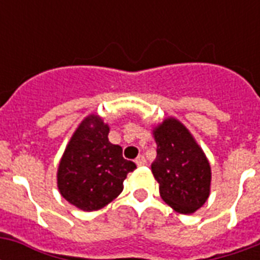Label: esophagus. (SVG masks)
Wrapping results in <instances>:
<instances>
[{"mask_svg": "<svg viewBox=\"0 0 260 260\" xmlns=\"http://www.w3.org/2000/svg\"><path fill=\"white\" fill-rule=\"evenodd\" d=\"M135 162H136V165H138V166H144V165L147 163V160H146V158L143 156V155H139Z\"/></svg>", "mask_w": 260, "mask_h": 260, "instance_id": "34e87169", "label": "esophagus"}]
</instances>
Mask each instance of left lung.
<instances>
[{
  "label": "left lung",
  "mask_w": 260,
  "mask_h": 260,
  "mask_svg": "<svg viewBox=\"0 0 260 260\" xmlns=\"http://www.w3.org/2000/svg\"><path fill=\"white\" fill-rule=\"evenodd\" d=\"M156 159L151 170L159 183V193L179 213L200 209L209 197L210 166L204 151L190 132L175 118H167L155 128Z\"/></svg>",
  "instance_id": "left-lung-1"
}]
</instances>
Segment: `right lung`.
Instances as JSON below:
<instances>
[{
  "label": "right lung",
  "mask_w": 260,
  "mask_h": 260,
  "mask_svg": "<svg viewBox=\"0 0 260 260\" xmlns=\"http://www.w3.org/2000/svg\"><path fill=\"white\" fill-rule=\"evenodd\" d=\"M109 126L89 116L73 135L58 169V187L63 198L91 212L108 205L122 191L126 174L136 169L122 158V148L108 140Z\"/></svg>",
  "instance_id": "1"
}]
</instances>
